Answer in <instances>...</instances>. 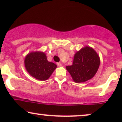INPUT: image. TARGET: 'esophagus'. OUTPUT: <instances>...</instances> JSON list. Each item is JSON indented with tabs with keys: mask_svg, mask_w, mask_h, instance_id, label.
<instances>
[{
	"mask_svg": "<svg viewBox=\"0 0 122 122\" xmlns=\"http://www.w3.org/2000/svg\"><path fill=\"white\" fill-rule=\"evenodd\" d=\"M57 66H62V64H61V63H60V62H58V63H57Z\"/></svg>",
	"mask_w": 122,
	"mask_h": 122,
	"instance_id": "1",
	"label": "esophagus"
}]
</instances>
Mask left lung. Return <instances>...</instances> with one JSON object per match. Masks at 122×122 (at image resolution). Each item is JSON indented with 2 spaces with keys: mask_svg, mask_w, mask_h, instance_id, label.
<instances>
[{
  "mask_svg": "<svg viewBox=\"0 0 122 122\" xmlns=\"http://www.w3.org/2000/svg\"><path fill=\"white\" fill-rule=\"evenodd\" d=\"M100 65V58L95 50L85 46L74 55L72 65L66 69L76 83L85 82L92 78Z\"/></svg>",
  "mask_w": 122,
  "mask_h": 122,
  "instance_id": "obj_1",
  "label": "left lung"
}]
</instances>
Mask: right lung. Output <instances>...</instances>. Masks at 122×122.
<instances>
[{
  "mask_svg": "<svg viewBox=\"0 0 122 122\" xmlns=\"http://www.w3.org/2000/svg\"><path fill=\"white\" fill-rule=\"evenodd\" d=\"M24 65L28 73L40 81L48 80L57 67L53 62H49L42 52H32L26 56Z\"/></svg>",
  "mask_w": 122,
  "mask_h": 122,
  "instance_id": "1",
  "label": "right lung"
}]
</instances>
